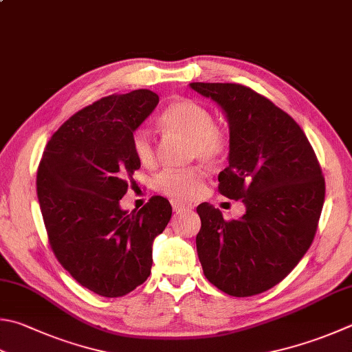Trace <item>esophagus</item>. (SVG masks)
<instances>
[{
  "mask_svg": "<svg viewBox=\"0 0 352 352\" xmlns=\"http://www.w3.org/2000/svg\"><path fill=\"white\" fill-rule=\"evenodd\" d=\"M171 207H173V210L176 211V213H181V211L190 210L191 205L190 204H185L182 201H173V202H171Z\"/></svg>",
  "mask_w": 352,
  "mask_h": 352,
  "instance_id": "obj_1",
  "label": "esophagus"
}]
</instances>
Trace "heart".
I'll return each mask as SVG.
<instances>
[{
	"label": "heart",
	"instance_id": "1",
	"mask_svg": "<svg viewBox=\"0 0 352 352\" xmlns=\"http://www.w3.org/2000/svg\"><path fill=\"white\" fill-rule=\"evenodd\" d=\"M161 125L168 133L190 139V156L202 162L216 164L228 148L227 131L214 124L211 111L193 99L170 104L161 115ZM131 147L139 162L151 165L156 161L155 141L147 130L139 129L131 136ZM205 175L201 168L164 171L156 179V187L177 201H188L204 190Z\"/></svg>",
	"mask_w": 352,
	"mask_h": 352
}]
</instances>
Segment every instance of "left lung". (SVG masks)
Returning <instances> with one entry per match:
<instances>
[{
    "label": "left lung",
    "mask_w": 352,
    "mask_h": 352,
    "mask_svg": "<svg viewBox=\"0 0 352 352\" xmlns=\"http://www.w3.org/2000/svg\"><path fill=\"white\" fill-rule=\"evenodd\" d=\"M190 87L227 118L228 167L219 173V191L245 204V214L230 222L208 202L199 205V261L223 293L261 294L282 282L313 243L324 201L319 161L299 124L254 90L222 82Z\"/></svg>",
    "instance_id": "obj_1"
}]
</instances>
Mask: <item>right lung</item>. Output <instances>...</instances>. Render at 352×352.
Listing matches in <instances>:
<instances>
[{
	"label": "right lung",
	"instance_id": "right-lung-1",
	"mask_svg": "<svg viewBox=\"0 0 352 352\" xmlns=\"http://www.w3.org/2000/svg\"><path fill=\"white\" fill-rule=\"evenodd\" d=\"M157 102L147 89L99 99L53 133L39 162L36 193L53 253L99 296L121 297L147 280L153 241L170 222L162 196L131 213L119 205L141 167L131 136Z\"/></svg>",
	"mask_w": 352,
	"mask_h": 352
}]
</instances>
